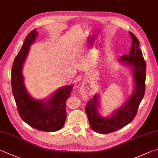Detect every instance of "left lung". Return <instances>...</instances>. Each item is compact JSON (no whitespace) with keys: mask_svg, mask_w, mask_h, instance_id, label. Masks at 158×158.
<instances>
[{"mask_svg":"<svg viewBox=\"0 0 158 158\" xmlns=\"http://www.w3.org/2000/svg\"><path fill=\"white\" fill-rule=\"evenodd\" d=\"M132 42L129 54L122 55L119 62L131 70L133 76V90L128 100L121 106L104 117L101 110L100 95L97 93L90 99L85 106L90 127L96 133L108 134L123 128L132 122L135 117L140 102L145 93L146 62L139 49V42L134 34L129 31Z\"/></svg>","mask_w":158,"mask_h":158,"instance_id":"left-lung-1","label":"left lung"}]
</instances>
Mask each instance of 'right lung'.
Returning <instances> with one entry per match:
<instances>
[{"instance_id": "add662e5", "label": "right lung", "mask_w": 158, "mask_h": 158, "mask_svg": "<svg viewBox=\"0 0 158 158\" xmlns=\"http://www.w3.org/2000/svg\"><path fill=\"white\" fill-rule=\"evenodd\" d=\"M37 29L28 34L14 59L11 69V88L18 112L21 119L34 128L45 132L61 129L66 119L65 103L70 96L73 85L63 86L50 97L36 99L27 90L24 83L23 68L29 54L30 46L37 39Z\"/></svg>"}]
</instances>
